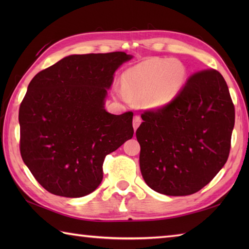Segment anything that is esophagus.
I'll return each instance as SVG.
<instances>
[{
    "label": "esophagus",
    "mask_w": 249,
    "mask_h": 249,
    "mask_svg": "<svg viewBox=\"0 0 249 249\" xmlns=\"http://www.w3.org/2000/svg\"><path fill=\"white\" fill-rule=\"evenodd\" d=\"M141 122H142V120H141L140 116L139 115H136L135 118H134V122H133V126H134V129L135 130L139 127V125L141 124Z\"/></svg>",
    "instance_id": "esophagus-1"
}]
</instances>
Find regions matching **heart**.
<instances>
[{
  "instance_id": "obj_1",
  "label": "heart",
  "mask_w": 249,
  "mask_h": 249,
  "mask_svg": "<svg viewBox=\"0 0 249 249\" xmlns=\"http://www.w3.org/2000/svg\"><path fill=\"white\" fill-rule=\"evenodd\" d=\"M184 79L179 61L151 57L126 71L123 83H115L113 92L126 103L144 102L149 108H161L177 97Z\"/></svg>"
}]
</instances>
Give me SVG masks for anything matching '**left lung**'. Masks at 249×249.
Returning <instances> with one entry per match:
<instances>
[{
  "instance_id": "8db88e82",
  "label": "left lung",
  "mask_w": 249,
  "mask_h": 249,
  "mask_svg": "<svg viewBox=\"0 0 249 249\" xmlns=\"http://www.w3.org/2000/svg\"><path fill=\"white\" fill-rule=\"evenodd\" d=\"M141 118L136 131L140 170L157 193H197L228 160L235 112L217 71L195 72L170 104L146 110Z\"/></svg>"
}]
</instances>
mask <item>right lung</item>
<instances>
[{"instance_id": "1", "label": "right lung", "mask_w": 249, "mask_h": 249, "mask_svg": "<svg viewBox=\"0 0 249 249\" xmlns=\"http://www.w3.org/2000/svg\"><path fill=\"white\" fill-rule=\"evenodd\" d=\"M125 52L73 54L32 79L19 108L20 153L49 193L91 194L103 181L106 155L133 138V112L105 109L113 73Z\"/></svg>"}]
</instances>
